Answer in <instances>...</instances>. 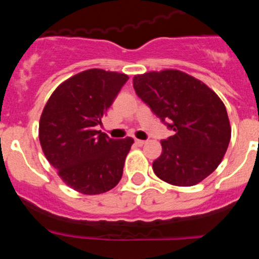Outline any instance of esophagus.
<instances>
[{"instance_id":"esophagus-1","label":"esophagus","mask_w":259,"mask_h":259,"mask_svg":"<svg viewBox=\"0 0 259 259\" xmlns=\"http://www.w3.org/2000/svg\"><path fill=\"white\" fill-rule=\"evenodd\" d=\"M135 143H136V145H139V146H143L144 144L146 143V141H144V140H139V139H136V140H135Z\"/></svg>"}]
</instances>
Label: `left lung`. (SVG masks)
Here are the masks:
<instances>
[{"label": "left lung", "instance_id": "left-lung-1", "mask_svg": "<svg viewBox=\"0 0 259 259\" xmlns=\"http://www.w3.org/2000/svg\"><path fill=\"white\" fill-rule=\"evenodd\" d=\"M136 95L174 135L161 141L153 171L163 182L191 187L219 166L231 140L227 110L196 77L164 70L134 77Z\"/></svg>", "mask_w": 259, "mask_h": 259}]
</instances>
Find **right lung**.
<instances>
[{
  "mask_svg": "<svg viewBox=\"0 0 259 259\" xmlns=\"http://www.w3.org/2000/svg\"><path fill=\"white\" fill-rule=\"evenodd\" d=\"M128 76L92 68L53 92L41 114L38 139L45 157L75 191L100 194L122 179L134 139H110L97 131Z\"/></svg>",
  "mask_w": 259,
  "mask_h": 259,
  "instance_id": "1",
  "label": "right lung"
}]
</instances>
